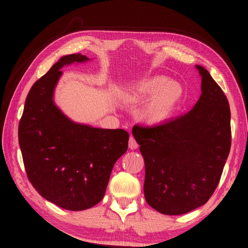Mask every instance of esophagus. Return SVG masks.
Here are the masks:
<instances>
[{
	"label": "esophagus",
	"mask_w": 248,
	"mask_h": 248,
	"mask_svg": "<svg viewBox=\"0 0 248 248\" xmlns=\"http://www.w3.org/2000/svg\"><path fill=\"white\" fill-rule=\"evenodd\" d=\"M129 148L131 150H136L138 148V143L133 137L129 138Z\"/></svg>",
	"instance_id": "34e87169"
}]
</instances>
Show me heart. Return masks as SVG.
Segmentation results:
<instances>
[{"label": "heart", "instance_id": "b5f03b06", "mask_svg": "<svg viewBox=\"0 0 248 248\" xmlns=\"http://www.w3.org/2000/svg\"><path fill=\"white\" fill-rule=\"evenodd\" d=\"M183 94L184 91L180 84L170 82L163 77H154L133 86L127 94V98L131 102L151 98L142 109L141 118L149 124H158L173 115Z\"/></svg>", "mask_w": 248, "mask_h": 248}]
</instances>
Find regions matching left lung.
<instances>
[{"mask_svg": "<svg viewBox=\"0 0 248 248\" xmlns=\"http://www.w3.org/2000/svg\"><path fill=\"white\" fill-rule=\"evenodd\" d=\"M197 69L202 94L189 112L161 124L132 128L144 158L145 200L167 216L185 215L207 202L231 149L228 98L207 70Z\"/></svg>", "mask_w": 248, "mask_h": 248, "instance_id": "obj_1", "label": "left lung"}]
</instances>
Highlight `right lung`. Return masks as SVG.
<instances>
[{
    "instance_id": "right-lung-1",
    "label": "right lung",
    "mask_w": 248,
    "mask_h": 248,
    "mask_svg": "<svg viewBox=\"0 0 248 248\" xmlns=\"http://www.w3.org/2000/svg\"><path fill=\"white\" fill-rule=\"evenodd\" d=\"M89 60L62 57L31 86L18 124L27 177L40 196L58 207L82 211L104 198L112 167L128 149L129 133L75 124L53 104L60 69Z\"/></svg>"
}]
</instances>
